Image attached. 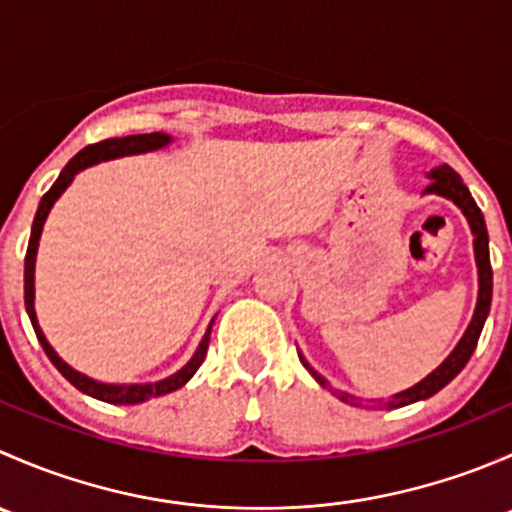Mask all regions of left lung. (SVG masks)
<instances>
[{"instance_id": "obj_1", "label": "left lung", "mask_w": 512, "mask_h": 512, "mask_svg": "<svg viewBox=\"0 0 512 512\" xmlns=\"http://www.w3.org/2000/svg\"><path fill=\"white\" fill-rule=\"evenodd\" d=\"M428 180H431V183H428V188L423 190V195H441V198L451 200V203L456 205L463 215H466L468 225H471L473 252H476V267H478L476 312H473L471 324H468V329L463 332V337L458 339V344L453 347V352L448 354L446 359H443L441 364H438L436 369L426 376V379H421L418 384L411 386V389L399 391V394H394L391 399L376 401V404H379V409H401V406L416 404V401L428 399V396L438 394V391H441L446 384H451V381L461 374L463 366L468 364L471 354L476 352L478 337H480V332H483V324H485V319H488V312H490V297H493V270H490L488 230H485L483 213H480L476 200L471 198V190L463 185L461 175H458L451 165L443 163V165H438V168H431ZM299 361H302L304 369H307L309 374H312L314 379L324 386V389L332 391L339 401H344V404H352V406H361L356 396L347 394V391L332 389V386H329V381L324 379V376L319 374L314 366H309V361L304 359L302 354H299Z\"/></svg>"}]
</instances>
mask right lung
<instances>
[{
    "instance_id": "obj_1",
    "label": "right lung",
    "mask_w": 512,
    "mask_h": 512,
    "mask_svg": "<svg viewBox=\"0 0 512 512\" xmlns=\"http://www.w3.org/2000/svg\"><path fill=\"white\" fill-rule=\"evenodd\" d=\"M170 143H173V138H170L168 133L156 131V133H141V136L108 138V141L94 143V146H86L84 151H79L74 158L69 160V163H66V168L61 170L59 178H56V183L49 188V193L41 198L39 210H36V218H34V225H32V237H29L27 260H24V304H27V314H29V319H32V327H34L36 337H39V344L44 347V352L51 359V364H54L56 369L64 374V379H69L71 384H74L79 391H84L86 396H94V399L106 401V404H118V406L143 404V401L156 399V396H165V394H170V391H175V389H180V386L188 384V381L193 379L195 371L200 369V364H203L205 354H208L210 329H213L215 317H213V322H210L205 337L200 339L195 354L190 356L188 364H185L183 369L175 371V374L165 376V379H160V381H151V384H103V381L91 379V376L81 374V371H76L74 366L66 364V361L54 352V347L46 342L44 332H41L39 319H36L34 270H36V250H39V237H41V230H44L46 218H49L51 208H54L56 200L61 198V193L69 188L71 180L76 178V173H81V170L91 168V165H96V163H101V160H116V158H123V156H141V153L160 151V148L170 146Z\"/></svg>"
}]
</instances>
